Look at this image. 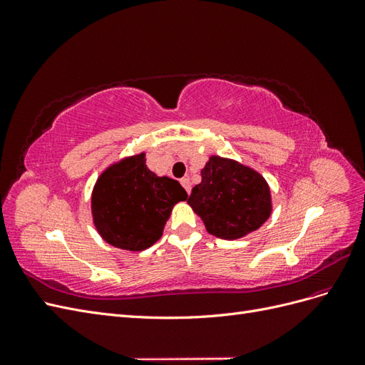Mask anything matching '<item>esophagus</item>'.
Here are the masks:
<instances>
[{"mask_svg":"<svg viewBox=\"0 0 365 365\" xmlns=\"http://www.w3.org/2000/svg\"><path fill=\"white\" fill-rule=\"evenodd\" d=\"M180 182H181V185L184 187V189L187 190V193H190V190H192V185H190V180H189V178H187V176H185V178H181V180H180Z\"/></svg>","mask_w":365,"mask_h":365,"instance_id":"obj_1","label":"esophagus"}]
</instances>
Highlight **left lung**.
I'll use <instances>...</instances> for the list:
<instances>
[{"instance_id": "left-lung-1", "label": "left lung", "mask_w": 365, "mask_h": 365, "mask_svg": "<svg viewBox=\"0 0 365 365\" xmlns=\"http://www.w3.org/2000/svg\"><path fill=\"white\" fill-rule=\"evenodd\" d=\"M192 189L189 205L210 235L233 240L257 230L271 215V193L256 170L233 160L212 157Z\"/></svg>"}]
</instances>
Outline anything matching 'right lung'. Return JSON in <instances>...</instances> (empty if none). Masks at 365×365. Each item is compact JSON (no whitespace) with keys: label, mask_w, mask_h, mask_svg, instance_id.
Segmentation results:
<instances>
[{"label":"right lung","mask_w":365,"mask_h":365,"mask_svg":"<svg viewBox=\"0 0 365 365\" xmlns=\"http://www.w3.org/2000/svg\"><path fill=\"white\" fill-rule=\"evenodd\" d=\"M185 200L181 184L150 172L140 153L113 164L97 180L91 197L94 225L109 245L143 251L161 237L173 205Z\"/></svg>","instance_id":"1"}]
</instances>
